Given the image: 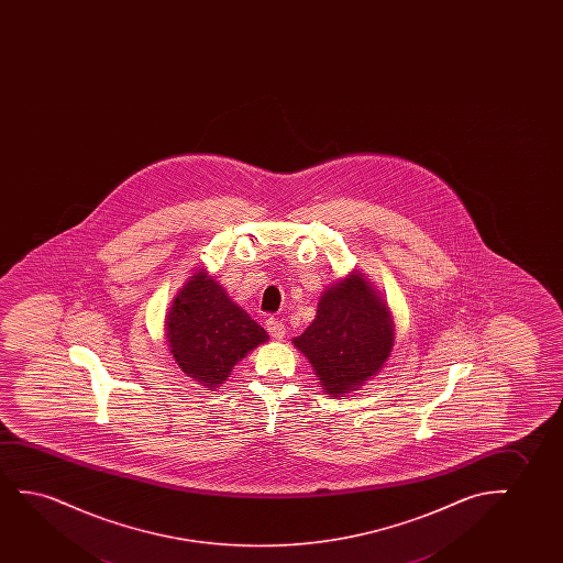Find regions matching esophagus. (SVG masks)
<instances>
[{"mask_svg": "<svg viewBox=\"0 0 563 563\" xmlns=\"http://www.w3.org/2000/svg\"><path fill=\"white\" fill-rule=\"evenodd\" d=\"M265 327H267V332H269L273 339H285L286 327L283 321H278V319H275V317H269V319L265 321Z\"/></svg>", "mask_w": 563, "mask_h": 563, "instance_id": "34e87169", "label": "esophagus"}]
</instances>
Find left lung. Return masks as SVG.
<instances>
[{
  "label": "left lung",
  "mask_w": 563,
  "mask_h": 563,
  "mask_svg": "<svg viewBox=\"0 0 563 563\" xmlns=\"http://www.w3.org/2000/svg\"><path fill=\"white\" fill-rule=\"evenodd\" d=\"M394 317L362 271L327 286L313 323L294 346L308 357L323 393L339 398L377 377L394 347Z\"/></svg>",
  "instance_id": "obj_1"
}]
</instances>
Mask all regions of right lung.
Segmentation results:
<instances>
[{
  "mask_svg": "<svg viewBox=\"0 0 563 563\" xmlns=\"http://www.w3.org/2000/svg\"><path fill=\"white\" fill-rule=\"evenodd\" d=\"M165 336L178 367L208 390L223 386L232 367L269 340L262 324L234 303L203 267L170 303Z\"/></svg>",
  "mask_w": 563,
  "mask_h": 563,
  "instance_id": "add662e5",
  "label": "right lung"
}]
</instances>
